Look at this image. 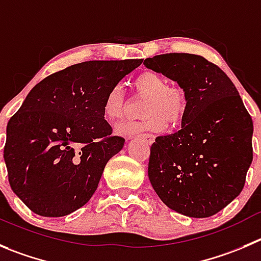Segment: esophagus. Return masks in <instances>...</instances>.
Returning a JSON list of instances; mask_svg holds the SVG:
<instances>
[{
    "instance_id": "34e87169",
    "label": "esophagus",
    "mask_w": 261,
    "mask_h": 261,
    "mask_svg": "<svg viewBox=\"0 0 261 261\" xmlns=\"http://www.w3.org/2000/svg\"><path fill=\"white\" fill-rule=\"evenodd\" d=\"M140 137L143 138V140H145L147 143H152L153 140H155V136H153V135H148V133H145V135H141Z\"/></svg>"
}]
</instances>
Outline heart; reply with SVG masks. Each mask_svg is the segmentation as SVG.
<instances>
[{"label":"heart","instance_id":"1","mask_svg":"<svg viewBox=\"0 0 261 261\" xmlns=\"http://www.w3.org/2000/svg\"><path fill=\"white\" fill-rule=\"evenodd\" d=\"M133 89L138 96L146 97L142 106L143 119L124 121L116 126V132L132 136L143 130L161 132L166 126H177L186 116L188 93L182 86L168 84V79L155 70H143L133 79ZM125 91L121 84H114L103 98L102 111L109 120H119L125 108Z\"/></svg>","mask_w":261,"mask_h":261}]
</instances>
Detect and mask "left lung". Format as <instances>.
<instances>
[{
    "label": "left lung",
    "mask_w": 261,
    "mask_h": 261,
    "mask_svg": "<svg viewBox=\"0 0 261 261\" xmlns=\"http://www.w3.org/2000/svg\"><path fill=\"white\" fill-rule=\"evenodd\" d=\"M188 93L182 129L158 137L148 178L179 214L207 218L241 193L252 161V119L227 74L200 55L164 54L143 61Z\"/></svg>",
    "instance_id": "obj_1"
}]
</instances>
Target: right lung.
<instances>
[{
  "instance_id": "right-lung-1",
  "label": "right lung",
  "mask_w": 261,
  "mask_h": 261,
  "mask_svg": "<svg viewBox=\"0 0 261 261\" xmlns=\"http://www.w3.org/2000/svg\"><path fill=\"white\" fill-rule=\"evenodd\" d=\"M142 59L93 60L46 76L7 123L4 158L15 195L42 217L86 205L105 165L123 148L105 120L109 89Z\"/></svg>"
}]
</instances>
